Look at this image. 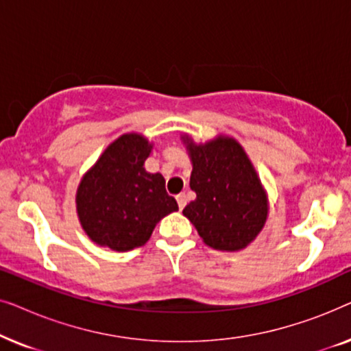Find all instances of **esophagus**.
Instances as JSON below:
<instances>
[{
    "label": "esophagus",
    "mask_w": 351,
    "mask_h": 351,
    "mask_svg": "<svg viewBox=\"0 0 351 351\" xmlns=\"http://www.w3.org/2000/svg\"><path fill=\"white\" fill-rule=\"evenodd\" d=\"M176 199H177V204H179V209H184L186 204V196L184 193H180L176 196Z\"/></svg>",
    "instance_id": "esophagus-1"
}]
</instances>
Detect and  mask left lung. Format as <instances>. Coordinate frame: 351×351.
Segmentation results:
<instances>
[{"label": "left lung", "instance_id": "8db88e82", "mask_svg": "<svg viewBox=\"0 0 351 351\" xmlns=\"http://www.w3.org/2000/svg\"><path fill=\"white\" fill-rule=\"evenodd\" d=\"M182 138L193 165L190 189L196 193L184 215L208 246L244 249L261 233L268 215L267 193L251 160L232 137L219 136L198 145L189 136Z\"/></svg>", "mask_w": 351, "mask_h": 351}]
</instances>
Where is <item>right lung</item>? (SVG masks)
I'll return each mask as SVG.
<instances>
[{"label": "right lung", "mask_w": 351, "mask_h": 351, "mask_svg": "<svg viewBox=\"0 0 351 351\" xmlns=\"http://www.w3.org/2000/svg\"><path fill=\"white\" fill-rule=\"evenodd\" d=\"M153 145L141 134H123L86 172L76 191L81 227L99 246L124 252L143 246L156 223L179 209L160 172L145 171Z\"/></svg>", "instance_id": "right-lung-1"}]
</instances>
